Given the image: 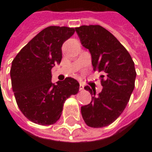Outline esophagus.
I'll return each mask as SVG.
<instances>
[{
  "mask_svg": "<svg viewBox=\"0 0 152 152\" xmlns=\"http://www.w3.org/2000/svg\"><path fill=\"white\" fill-rule=\"evenodd\" d=\"M84 87H85V86H84L83 84H80V85H79V91H83V90H84Z\"/></svg>",
  "mask_w": 152,
  "mask_h": 152,
  "instance_id": "obj_1",
  "label": "esophagus"
}]
</instances>
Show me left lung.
Instances as JSON below:
<instances>
[{"instance_id": "obj_1", "label": "left lung", "mask_w": 152, "mask_h": 152, "mask_svg": "<svg viewBox=\"0 0 152 152\" xmlns=\"http://www.w3.org/2000/svg\"><path fill=\"white\" fill-rule=\"evenodd\" d=\"M82 45L90 50L93 69L101 75L102 91L87 85L91 102L81 107L85 124L102 128L113 123L125 109L134 89L136 72L131 56L113 34L100 25L75 28Z\"/></svg>"}]
</instances>
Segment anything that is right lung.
I'll list each match as a JSON object with an SVG mask.
<instances>
[{"instance_id":"add662e5","label":"right lung","mask_w":152,"mask_h":152,"mask_svg":"<svg viewBox=\"0 0 152 152\" xmlns=\"http://www.w3.org/2000/svg\"><path fill=\"white\" fill-rule=\"evenodd\" d=\"M74 32L68 27H47L22 48L12 62L10 75L16 102L34 124H55L65 101L79 92V82L73 78L51 82V68L61 62L62 44Z\"/></svg>"}]
</instances>
